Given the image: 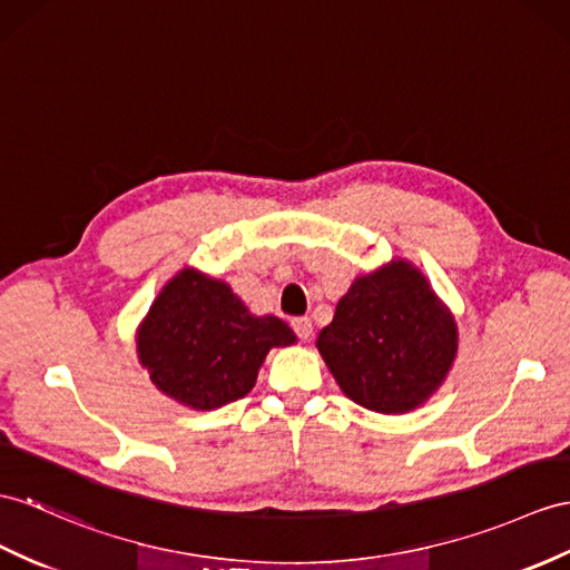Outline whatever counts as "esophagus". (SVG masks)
<instances>
[{"instance_id":"esophagus-1","label":"esophagus","mask_w":570,"mask_h":570,"mask_svg":"<svg viewBox=\"0 0 570 570\" xmlns=\"http://www.w3.org/2000/svg\"><path fill=\"white\" fill-rule=\"evenodd\" d=\"M293 331L297 333V338H309L312 336V322L307 316H295L293 318Z\"/></svg>"}]
</instances>
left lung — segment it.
Wrapping results in <instances>:
<instances>
[{"instance_id": "left-lung-1", "label": "left lung", "mask_w": 570, "mask_h": 570, "mask_svg": "<svg viewBox=\"0 0 570 570\" xmlns=\"http://www.w3.org/2000/svg\"><path fill=\"white\" fill-rule=\"evenodd\" d=\"M355 404L404 413L433 394L456 355V324L411 263L357 277L316 338Z\"/></svg>"}]
</instances>
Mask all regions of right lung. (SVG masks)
Returning a JSON list of instances; mask_svg holds the SVG:
<instances>
[{"mask_svg":"<svg viewBox=\"0 0 570 570\" xmlns=\"http://www.w3.org/2000/svg\"><path fill=\"white\" fill-rule=\"evenodd\" d=\"M293 343L283 318L254 316L229 285L186 268L151 304L137 355L159 392L210 411L252 392L266 353Z\"/></svg>","mask_w":570,"mask_h":570,"instance_id":"add662e5","label":"right lung"}]
</instances>
